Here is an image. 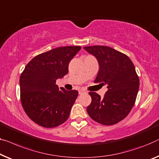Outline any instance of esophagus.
<instances>
[{"mask_svg":"<svg viewBox=\"0 0 159 159\" xmlns=\"http://www.w3.org/2000/svg\"><path fill=\"white\" fill-rule=\"evenodd\" d=\"M84 93H86V91H85L84 90H83V89H80V90H79V93L80 95H81V94Z\"/></svg>","mask_w":159,"mask_h":159,"instance_id":"esophagus-1","label":"esophagus"}]
</instances>
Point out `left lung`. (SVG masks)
Returning <instances> with one entry per match:
<instances>
[{
    "mask_svg": "<svg viewBox=\"0 0 159 159\" xmlns=\"http://www.w3.org/2000/svg\"><path fill=\"white\" fill-rule=\"evenodd\" d=\"M84 48L96 57L99 70L94 83L107 85L103 98L96 92H89L91 103L87 107L89 116L99 124L111 125L127 116L136 101L139 79L135 66L125 54L104 46Z\"/></svg>",
    "mask_w": 159,
    "mask_h": 159,
    "instance_id": "8db88e82",
    "label": "left lung"
}]
</instances>
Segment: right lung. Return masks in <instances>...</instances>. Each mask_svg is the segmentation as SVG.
Instances as JSON below:
<instances>
[{
	"mask_svg": "<svg viewBox=\"0 0 159 159\" xmlns=\"http://www.w3.org/2000/svg\"><path fill=\"white\" fill-rule=\"evenodd\" d=\"M80 46L53 48L35 56L20 77L21 104L27 116L45 128L62 124L69 116L79 92L59 89L56 80L68 72L70 60Z\"/></svg>",
	"mask_w": 159,
	"mask_h": 159,
	"instance_id": "right-lung-1",
	"label": "right lung"
}]
</instances>
